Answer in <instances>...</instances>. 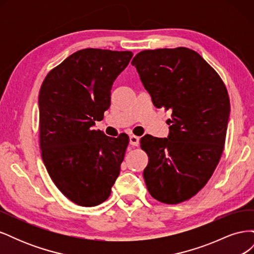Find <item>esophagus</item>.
I'll list each match as a JSON object with an SVG mask.
<instances>
[{
  "mask_svg": "<svg viewBox=\"0 0 254 254\" xmlns=\"http://www.w3.org/2000/svg\"><path fill=\"white\" fill-rule=\"evenodd\" d=\"M139 142H140L139 136L133 135V134L129 136V143H130V145H132V146H137V145H139Z\"/></svg>",
  "mask_w": 254,
  "mask_h": 254,
  "instance_id": "1",
  "label": "esophagus"
}]
</instances>
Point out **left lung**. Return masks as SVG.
Segmentation results:
<instances>
[{"label":"left lung","mask_w":254,"mask_h":254,"mask_svg":"<svg viewBox=\"0 0 254 254\" xmlns=\"http://www.w3.org/2000/svg\"><path fill=\"white\" fill-rule=\"evenodd\" d=\"M143 86L156 108L172 112L170 134L143 136L148 164L143 172L158 201L189 200L212 177L224 151L230 99L218 73L193 50H146L136 54Z\"/></svg>","instance_id":"left-lung-1"}]
</instances>
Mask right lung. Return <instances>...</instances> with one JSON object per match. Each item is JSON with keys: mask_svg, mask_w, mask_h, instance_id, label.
I'll list each match as a JSON object with an SVG mask.
<instances>
[{"mask_svg": "<svg viewBox=\"0 0 254 254\" xmlns=\"http://www.w3.org/2000/svg\"><path fill=\"white\" fill-rule=\"evenodd\" d=\"M132 52L84 49L49 72L39 92V141L52 181L67 199L94 206L108 199L129 143L92 128L110 107L113 81Z\"/></svg>", "mask_w": 254, "mask_h": 254, "instance_id": "add662e5", "label": "right lung"}]
</instances>
